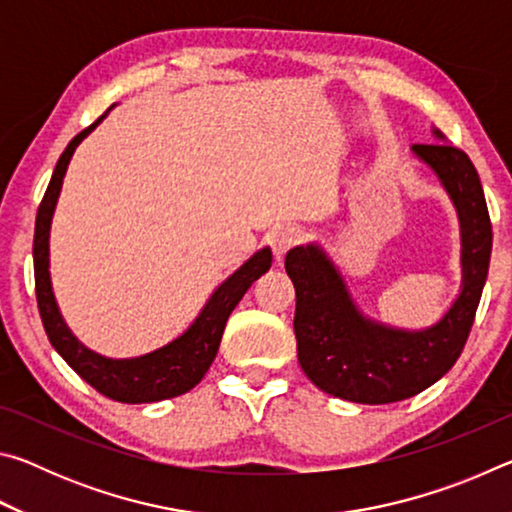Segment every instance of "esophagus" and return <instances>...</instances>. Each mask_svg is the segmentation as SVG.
<instances>
[{"label": "esophagus", "instance_id": "34e87169", "mask_svg": "<svg viewBox=\"0 0 512 512\" xmlns=\"http://www.w3.org/2000/svg\"><path fill=\"white\" fill-rule=\"evenodd\" d=\"M300 241H302V230H298V228H291V225H287V228L275 230L271 235V248L277 257V262H280V259L287 255L293 246H298Z\"/></svg>", "mask_w": 512, "mask_h": 512}]
</instances>
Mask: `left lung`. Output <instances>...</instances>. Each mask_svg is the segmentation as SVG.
Listing matches in <instances>:
<instances>
[{"label":"left lung","mask_w":512,"mask_h":512,"mask_svg":"<svg viewBox=\"0 0 512 512\" xmlns=\"http://www.w3.org/2000/svg\"><path fill=\"white\" fill-rule=\"evenodd\" d=\"M413 153L443 180L463 228V291L438 325L402 332L372 323L316 246L284 257L296 287L300 368L320 391L348 402L391 404L436 384L461 357L488 277L492 223L472 160L452 144H413Z\"/></svg>","instance_id":"1"}]
</instances>
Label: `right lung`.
Segmentation results:
<instances>
[{
	"mask_svg": "<svg viewBox=\"0 0 512 512\" xmlns=\"http://www.w3.org/2000/svg\"><path fill=\"white\" fill-rule=\"evenodd\" d=\"M103 117L106 115H101L94 124L83 128V131L67 144V149L58 158L47 192L40 201L36 216V235H33V271H36L38 309L51 345H54L60 357L72 366L76 375L88 381L94 391L124 404L160 402L192 391L198 381L203 379L207 368L212 366L216 350H219L223 329L225 323H228L232 309L239 305V300L244 298L250 284L271 268V250H259V253L250 257L235 275L228 277V280L214 291V296L201 311V316L196 318V323L189 327L180 339L164 345V348L151 354H144V357L121 361L99 357V354L83 348V345L74 339L72 332H69L63 318H60L54 293H51L49 225L60 194V185H63L67 164L72 160V153L76 146L81 144L83 137L90 135L92 128L97 126Z\"/></svg>",
	"mask_w": 512,
	"mask_h": 512,
	"instance_id": "right-lung-1",
	"label": "right lung"
}]
</instances>
